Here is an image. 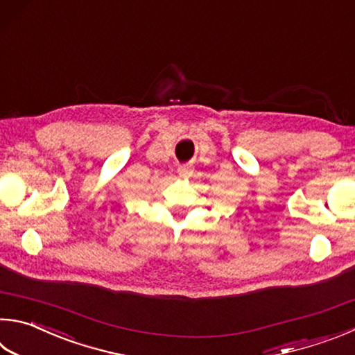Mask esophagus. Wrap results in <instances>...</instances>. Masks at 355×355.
I'll list each match as a JSON object with an SVG mask.
<instances>
[{"label": "esophagus", "mask_w": 355, "mask_h": 355, "mask_svg": "<svg viewBox=\"0 0 355 355\" xmlns=\"http://www.w3.org/2000/svg\"><path fill=\"white\" fill-rule=\"evenodd\" d=\"M178 175L182 178H189L192 175V169L189 166H178Z\"/></svg>", "instance_id": "obj_1"}]
</instances>
